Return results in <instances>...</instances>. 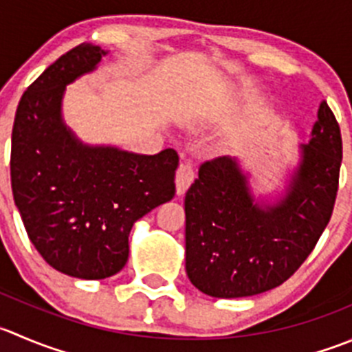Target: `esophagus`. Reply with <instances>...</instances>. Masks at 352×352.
<instances>
[{
	"label": "esophagus",
	"instance_id": "1",
	"mask_svg": "<svg viewBox=\"0 0 352 352\" xmlns=\"http://www.w3.org/2000/svg\"><path fill=\"white\" fill-rule=\"evenodd\" d=\"M194 175H196V173H194V166L190 165V163H180L175 175V186L179 196L186 194V190L189 189L190 184L194 182Z\"/></svg>",
	"mask_w": 352,
	"mask_h": 352
}]
</instances>
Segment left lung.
Returning a JSON list of instances; mask_svg holds the SVG:
<instances>
[{
	"label": "left lung",
	"mask_w": 352,
	"mask_h": 352,
	"mask_svg": "<svg viewBox=\"0 0 352 352\" xmlns=\"http://www.w3.org/2000/svg\"><path fill=\"white\" fill-rule=\"evenodd\" d=\"M340 162V129L325 101L277 203L254 199L235 158L204 162L184 201L186 272L194 287L211 298L232 299L284 284L329 225Z\"/></svg>",
	"instance_id": "left-lung-1"
}]
</instances>
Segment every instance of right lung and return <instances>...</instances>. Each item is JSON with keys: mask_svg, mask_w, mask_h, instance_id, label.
Instances as JSON below:
<instances>
[{"mask_svg": "<svg viewBox=\"0 0 352 352\" xmlns=\"http://www.w3.org/2000/svg\"><path fill=\"white\" fill-rule=\"evenodd\" d=\"M108 51L82 43L27 87L12 131L13 199L34 248L65 275L111 277L125 267L139 218L175 196L179 155L82 144L61 118L65 87Z\"/></svg>", "mask_w": 352, "mask_h": 352, "instance_id": "right-lung-1", "label": "right lung"}]
</instances>
